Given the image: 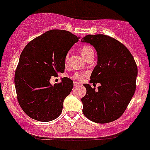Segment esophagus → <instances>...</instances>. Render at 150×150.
<instances>
[{
    "mask_svg": "<svg viewBox=\"0 0 150 150\" xmlns=\"http://www.w3.org/2000/svg\"><path fill=\"white\" fill-rule=\"evenodd\" d=\"M78 85H80V83H78V82H76V81H74V86H78Z\"/></svg>",
    "mask_w": 150,
    "mask_h": 150,
    "instance_id": "esophagus-1",
    "label": "esophagus"
}]
</instances>
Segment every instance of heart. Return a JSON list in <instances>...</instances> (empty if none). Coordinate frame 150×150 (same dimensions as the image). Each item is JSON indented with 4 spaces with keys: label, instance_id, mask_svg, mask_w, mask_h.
I'll list each match as a JSON object with an SVG mask.
<instances>
[{
    "label": "heart",
    "instance_id": "heart-1",
    "mask_svg": "<svg viewBox=\"0 0 150 150\" xmlns=\"http://www.w3.org/2000/svg\"><path fill=\"white\" fill-rule=\"evenodd\" d=\"M81 52L82 56H83V58L86 59V58L90 54L91 52H94L92 49L89 46H83V47H81ZM68 60H69V54H67L65 57V62L67 63L68 62ZM86 74V73H81V72H75L73 75L72 76V78L73 79L77 80V81H83V78H85Z\"/></svg>",
    "mask_w": 150,
    "mask_h": 150
}]
</instances>
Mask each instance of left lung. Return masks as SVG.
Listing matches in <instances>:
<instances>
[{"mask_svg": "<svg viewBox=\"0 0 150 150\" xmlns=\"http://www.w3.org/2000/svg\"><path fill=\"white\" fill-rule=\"evenodd\" d=\"M82 42L90 43L98 54V63L90 83L100 84L92 88L85 83L86 96L81 98L83 113L88 119L106 124L119 118L127 109L136 88L138 67L125 46L105 35H88Z\"/></svg>", "mask_w": 150, "mask_h": 150, "instance_id": "1", "label": "left lung"}]
</instances>
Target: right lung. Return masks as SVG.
<instances>
[{"label": "right lung", "mask_w": 150, "mask_h": 150, "mask_svg": "<svg viewBox=\"0 0 150 150\" xmlns=\"http://www.w3.org/2000/svg\"><path fill=\"white\" fill-rule=\"evenodd\" d=\"M78 39L70 32L52 29L31 40L22 51L15 70V89L21 107L33 119L48 122L61 115L73 81L64 77L53 86L50 80L64 72L66 55Z\"/></svg>", "instance_id": "add662e5"}]
</instances>
